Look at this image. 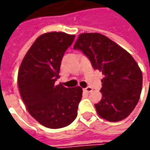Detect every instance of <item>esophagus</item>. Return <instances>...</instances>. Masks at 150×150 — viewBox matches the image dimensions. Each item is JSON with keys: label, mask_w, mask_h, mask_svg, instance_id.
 I'll return each mask as SVG.
<instances>
[{"label": "esophagus", "mask_w": 150, "mask_h": 150, "mask_svg": "<svg viewBox=\"0 0 150 150\" xmlns=\"http://www.w3.org/2000/svg\"><path fill=\"white\" fill-rule=\"evenodd\" d=\"M84 91H85L86 93H91V92L93 91V88H92L91 87H89V86H88V87H87L86 88H84Z\"/></svg>", "instance_id": "1"}]
</instances>
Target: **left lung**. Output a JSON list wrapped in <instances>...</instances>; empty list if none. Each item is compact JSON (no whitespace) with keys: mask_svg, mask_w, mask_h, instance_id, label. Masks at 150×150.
<instances>
[{"mask_svg":"<svg viewBox=\"0 0 150 150\" xmlns=\"http://www.w3.org/2000/svg\"><path fill=\"white\" fill-rule=\"evenodd\" d=\"M102 72V99L97 112L109 122L127 118L137 105L142 90V72L133 57L100 33H83L73 46Z\"/></svg>","mask_w":150,"mask_h":150,"instance_id":"1","label":"left lung"}]
</instances>
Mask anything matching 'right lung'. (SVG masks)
Wrapping results in <instances>:
<instances>
[{
    "label": "right lung",
    "mask_w": 150,
    "mask_h": 150,
    "mask_svg": "<svg viewBox=\"0 0 150 150\" xmlns=\"http://www.w3.org/2000/svg\"><path fill=\"white\" fill-rule=\"evenodd\" d=\"M74 38V35L61 32L41 35L19 68L17 83L26 109L38 123L49 129L66 127L78 115L83 89L55 83L63 55Z\"/></svg>",
    "instance_id": "add662e5"
}]
</instances>
